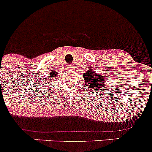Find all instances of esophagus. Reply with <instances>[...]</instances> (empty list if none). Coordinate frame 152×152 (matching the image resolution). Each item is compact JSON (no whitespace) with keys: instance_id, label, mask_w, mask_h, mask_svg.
<instances>
[{"instance_id":"1","label":"esophagus","mask_w":152,"mask_h":152,"mask_svg":"<svg viewBox=\"0 0 152 152\" xmlns=\"http://www.w3.org/2000/svg\"><path fill=\"white\" fill-rule=\"evenodd\" d=\"M67 67H68V69H73V65L70 64V65L67 66Z\"/></svg>"}]
</instances>
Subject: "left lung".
<instances>
[{"label": "left lung", "instance_id": "left-lung-1", "mask_svg": "<svg viewBox=\"0 0 152 152\" xmlns=\"http://www.w3.org/2000/svg\"><path fill=\"white\" fill-rule=\"evenodd\" d=\"M91 69L86 72V73L83 74L85 80V85L93 91V93H97L99 91H102V88L104 87V81L107 80L104 79L103 76L96 74V72Z\"/></svg>", "mask_w": 152, "mask_h": 152}]
</instances>
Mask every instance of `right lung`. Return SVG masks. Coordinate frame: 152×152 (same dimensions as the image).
<instances>
[{
    "mask_svg": "<svg viewBox=\"0 0 152 152\" xmlns=\"http://www.w3.org/2000/svg\"><path fill=\"white\" fill-rule=\"evenodd\" d=\"M56 73L57 72H52L50 73V76L48 77V80H50V82H53V80H54V77L56 76Z\"/></svg>",
    "mask_w": 152,
    "mask_h": 152,
    "instance_id": "add662e5",
    "label": "right lung"
}]
</instances>
